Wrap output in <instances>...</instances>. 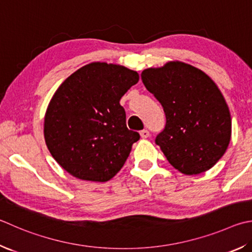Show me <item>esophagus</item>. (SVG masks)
Returning <instances> with one entry per match:
<instances>
[{
  "label": "esophagus",
  "mask_w": 252,
  "mask_h": 252,
  "mask_svg": "<svg viewBox=\"0 0 252 252\" xmlns=\"http://www.w3.org/2000/svg\"><path fill=\"white\" fill-rule=\"evenodd\" d=\"M140 135H141L142 139H146V138H149V136H150V132L148 130H142L140 132Z\"/></svg>",
  "instance_id": "34e87169"
}]
</instances>
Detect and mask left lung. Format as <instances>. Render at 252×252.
I'll list each match as a JSON object with an SVG mask.
<instances>
[{"label": "left lung", "mask_w": 252, "mask_h": 252, "mask_svg": "<svg viewBox=\"0 0 252 252\" xmlns=\"http://www.w3.org/2000/svg\"><path fill=\"white\" fill-rule=\"evenodd\" d=\"M141 78L165 112V127L155 143L171 165L185 175L212 168L225 154L231 136L229 108L216 84L182 62L148 68Z\"/></svg>", "instance_id": "8db88e82"}]
</instances>
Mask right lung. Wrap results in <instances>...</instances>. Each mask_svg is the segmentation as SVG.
Segmentation results:
<instances>
[{
	"instance_id": "add662e5",
	"label": "right lung",
	"mask_w": 252,
	"mask_h": 252,
	"mask_svg": "<svg viewBox=\"0 0 252 252\" xmlns=\"http://www.w3.org/2000/svg\"><path fill=\"white\" fill-rule=\"evenodd\" d=\"M138 81V72L126 67L91 63L59 86L45 114L44 136L63 170L91 182H107L121 170L140 134L126 127L120 99Z\"/></svg>"
}]
</instances>
